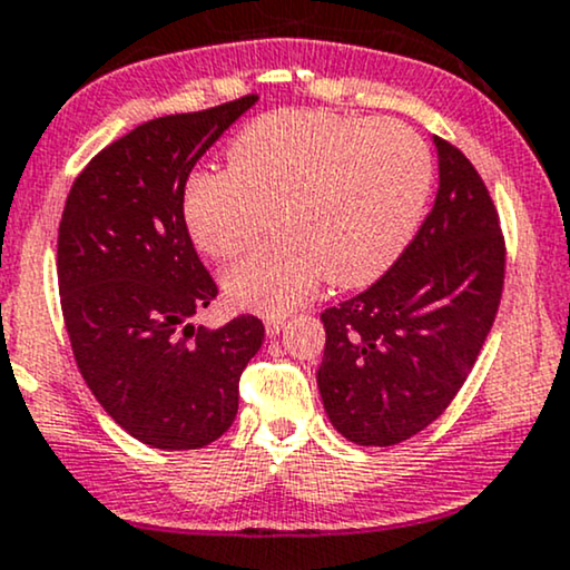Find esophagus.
Instances as JSON below:
<instances>
[{
    "mask_svg": "<svg viewBox=\"0 0 570 570\" xmlns=\"http://www.w3.org/2000/svg\"><path fill=\"white\" fill-rule=\"evenodd\" d=\"M283 327H285V317H272V320L264 322V330H266V335H269V338L279 335V330H283Z\"/></svg>",
    "mask_w": 570,
    "mask_h": 570,
    "instance_id": "34e87169",
    "label": "esophagus"
}]
</instances>
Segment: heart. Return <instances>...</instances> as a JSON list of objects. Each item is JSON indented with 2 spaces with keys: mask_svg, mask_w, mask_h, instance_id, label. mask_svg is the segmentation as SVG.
<instances>
[{
  "mask_svg": "<svg viewBox=\"0 0 570 570\" xmlns=\"http://www.w3.org/2000/svg\"><path fill=\"white\" fill-rule=\"evenodd\" d=\"M229 168H200L181 195L185 227L203 253L227 258L250 243L272 203L277 235L224 272L232 304L285 314L327 274L338 287L377 279L423 222L433 158L393 118H343L285 108L243 126Z\"/></svg>",
  "mask_w": 570,
  "mask_h": 570,
  "instance_id": "obj_1",
  "label": "heart"
}]
</instances>
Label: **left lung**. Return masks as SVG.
Masks as SVG:
<instances>
[{
    "instance_id": "obj_1",
    "label": "left lung",
    "mask_w": 570,
    "mask_h": 570,
    "mask_svg": "<svg viewBox=\"0 0 570 570\" xmlns=\"http://www.w3.org/2000/svg\"><path fill=\"white\" fill-rule=\"evenodd\" d=\"M433 145L439 193L423 227L375 285L322 312V402L362 446L402 444L452 404L502 301L494 200L465 153L435 135Z\"/></svg>"
}]
</instances>
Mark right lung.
Instances as JSON below:
<instances>
[{"mask_svg": "<svg viewBox=\"0 0 570 570\" xmlns=\"http://www.w3.org/2000/svg\"><path fill=\"white\" fill-rule=\"evenodd\" d=\"M256 95L139 124L83 166L58 229L62 320L102 410L147 446L200 449L237 414L262 320L195 327L219 296L181 216L189 171Z\"/></svg>", "mask_w": 570, "mask_h": 570, "instance_id": "add662e5", "label": "right lung"}]
</instances>
